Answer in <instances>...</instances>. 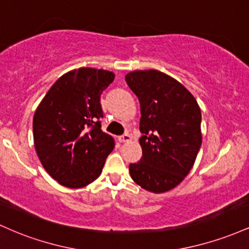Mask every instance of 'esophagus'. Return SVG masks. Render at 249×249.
Instances as JSON below:
<instances>
[{"mask_svg": "<svg viewBox=\"0 0 249 249\" xmlns=\"http://www.w3.org/2000/svg\"><path fill=\"white\" fill-rule=\"evenodd\" d=\"M131 139H132V137H131L130 134H124V136L119 137V142H130Z\"/></svg>", "mask_w": 249, "mask_h": 249, "instance_id": "1", "label": "esophagus"}]
</instances>
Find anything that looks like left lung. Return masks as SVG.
<instances>
[{
	"label": "left lung",
	"mask_w": 249,
	"mask_h": 249,
	"mask_svg": "<svg viewBox=\"0 0 249 249\" xmlns=\"http://www.w3.org/2000/svg\"><path fill=\"white\" fill-rule=\"evenodd\" d=\"M141 103L142 159L130 164L137 185L152 193L177 187L190 173L202 142L201 111L192 93L159 70L128 72Z\"/></svg>",
	"instance_id": "8db88e82"
}]
</instances>
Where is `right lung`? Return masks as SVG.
I'll list each match as a JSON object with an SVG mask.
<instances>
[{"label": "right lung", "mask_w": 249, "mask_h": 249, "mask_svg": "<svg viewBox=\"0 0 249 249\" xmlns=\"http://www.w3.org/2000/svg\"><path fill=\"white\" fill-rule=\"evenodd\" d=\"M115 73L79 68L53 83L37 107L34 144L51 178L69 188L88 186L101 176L115 139L103 132L101 95Z\"/></svg>", "instance_id": "add662e5"}]
</instances>
